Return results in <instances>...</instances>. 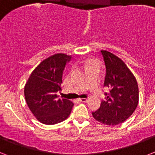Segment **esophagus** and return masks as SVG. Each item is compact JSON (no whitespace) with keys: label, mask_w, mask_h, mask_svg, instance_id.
I'll use <instances>...</instances> for the list:
<instances>
[{"label":"esophagus","mask_w":155,"mask_h":155,"mask_svg":"<svg viewBox=\"0 0 155 155\" xmlns=\"http://www.w3.org/2000/svg\"><path fill=\"white\" fill-rule=\"evenodd\" d=\"M79 101H80V102H87V99H86V98H80V99H79Z\"/></svg>","instance_id":"1"}]
</instances>
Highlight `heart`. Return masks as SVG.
Listing matches in <instances>:
<instances>
[{"label":"heart","mask_w":155,"mask_h":155,"mask_svg":"<svg viewBox=\"0 0 155 155\" xmlns=\"http://www.w3.org/2000/svg\"><path fill=\"white\" fill-rule=\"evenodd\" d=\"M95 65H98V63H97V61H95V60L87 61V67H88V68H91V67Z\"/></svg>","instance_id":"heart-1"}]
</instances>
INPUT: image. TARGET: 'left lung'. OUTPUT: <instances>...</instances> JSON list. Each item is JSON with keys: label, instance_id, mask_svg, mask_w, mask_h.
I'll use <instances>...</instances> for the list:
<instances>
[{"label": "left lung", "instance_id": "obj_1", "mask_svg": "<svg viewBox=\"0 0 155 155\" xmlns=\"http://www.w3.org/2000/svg\"><path fill=\"white\" fill-rule=\"evenodd\" d=\"M105 65L104 87L105 98L93 117L107 125H117L127 120L138 104V86L134 75L120 58L107 51H101Z\"/></svg>", "mask_w": 155, "mask_h": 155}]
</instances>
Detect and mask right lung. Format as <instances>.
Returning <instances> with one entry per match:
<instances>
[{
    "label": "right lung",
    "mask_w": 155,
    "mask_h": 155,
    "mask_svg": "<svg viewBox=\"0 0 155 155\" xmlns=\"http://www.w3.org/2000/svg\"><path fill=\"white\" fill-rule=\"evenodd\" d=\"M71 56L56 54L45 59L31 73L25 86V101L40 122L54 125L69 117L74 104L59 98L63 72Z\"/></svg>",
    "instance_id": "obj_1"
}]
</instances>
